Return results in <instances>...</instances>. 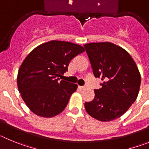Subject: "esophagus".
<instances>
[{
	"label": "esophagus",
	"instance_id": "34e87169",
	"mask_svg": "<svg viewBox=\"0 0 149 149\" xmlns=\"http://www.w3.org/2000/svg\"><path fill=\"white\" fill-rule=\"evenodd\" d=\"M81 89H86V86H81Z\"/></svg>",
	"mask_w": 149,
	"mask_h": 149
}]
</instances>
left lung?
<instances>
[{
  "instance_id": "1",
  "label": "left lung",
  "mask_w": 149,
  "mask_h": 149,
  "mask_svg": "<svg viewBox=\"0 0 149 149\" xmlns=\"http://www.w3.org/2000/svg\"><path fill=\"white\" fill-rule=\"evenodd\" d=\"M95 77L104 81L101 88L95 89V98L85 102L89 116L110 122L119 118L136 101L141 76L131 55L113 43L84 45Z\"/></svg>"
}]
</instances>
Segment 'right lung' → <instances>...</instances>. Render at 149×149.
Masks as SVG:
<instances>
[{"mask_svg": "<svg viewBox=\"0 0 149 149\" xmlns=\"http://www.w3.org/2000/svg\"><path fill=\"white\" fill-rule=\"evenodd\" d=\"M85 51L77 44L53 40L40 45L27 56L18 69L17 84L24 101L39 116L53 117L67 106L77 85L60 77L71 60Z\"/></svg>", "mask_w": 149, "mask_h": 149, "instance_id": "right-lung-1", "label": "right lung"}]
</instances>
